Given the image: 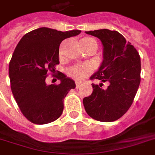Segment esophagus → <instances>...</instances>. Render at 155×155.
Here are the masks:
<instances>
[{
  "instance_id": "obj_1",
  "label": "esophagus",
  "mask_w": 155,
  "mask_h": 155,
  "mask_svg": "<svg viewBox=\"0 0 155 155\" xmlns=\"http://www.w3.org/2000/svg\"><path fill=\"white\" fill-rule=\"evenodd\" d=\"M80 86V83L75 82V87H76V88H78Z\"/></svg>"
}]
</instances>
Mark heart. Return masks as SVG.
<instances>
[{
  "instance_id": "b5f03b06",
  "label": "heart",
  "mask_w": 155,
  "mask_h": 155,
  "mask_svg": "<svg viewBox=\"0 0 155 155\" xmlns=\"http://www.w3.org/2000/svg\"><path fill=\"white\" fill-rule=\"evenodd\" d=\"M80 43H81V46L84 49L87 48V47H95L97 50V47H98L97 40L91 37L83 38L82 39L80 40ZM91 72H92V68L87 64L73 66L71 68H68V71H67L68 75L71 78H72L77 81H81V80H84L85 78L91 74Z\"/></svg>"
}]
</instances>
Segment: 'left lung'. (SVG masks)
<instances>
[{
  "label": "left lung",
  "instance_id": "obj_1",
  "mask_svg": "<svg viewBox=\"0 0 155 155\" xmlns=\"http://www.w3.org/2000/svg\"><path fill=\"white\" fill-rule=\"evenodd\" d=\"M98 38L104 47V60L99 70L90 80H99L100 85L92 84V93L84 98L87 113L95 120L110 122L121 117L132 105L141 81V59L137 50L122 35L107 29L86 31ZM103 82L109 84L101 88Z\"/></svg>",
  "mask_w": 155,
  "mask_h": 155
}]
</instances>
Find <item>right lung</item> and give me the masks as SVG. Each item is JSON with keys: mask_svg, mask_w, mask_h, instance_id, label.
<instances>
[{"mask_svg": "<svg viewBox=\"0 0 155 155\" xmlns=\"http://www.w3.org/2000/svg\"><path fill=\"white\" fill-rule=\"evenodd\" d=\"M80 32L38 28L25 34L17 45L8 66L11 90L21 112L30 122L51 123L63 113V100L75 84L63 73L54 74L59 64V46L65 38ZM49 72L60 84H46Z\"/></svg>", "mask_w": 155, "mask_h": 155, "instance_id": "add662e5", "label": "right lung"}]
</instances>
